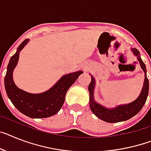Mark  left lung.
I'll return each mask as SVG.
<instances>
[{"label": "left lung", "instance_id": "left-lung-1", "mask_svg": "<svg viewBox=\"0 0 151 151\" xmlns=\"http://www.w3.org/2000/svg\"><path fill=\"white\" fill-rule=\"evenodd\" d=\"M132 50L134 54L137 56V60L140 62V67L145 73V80L142 91L140 96L135 101H133L132 103L118 106L114 109H107L97 104L93 101V88L95 81L93 76H91V82L88 86V91L90 93V107L91 111L102 121L108 123H117L127 121L139 113L146 102L149 92V81L147 78L146 66L140 58V52L136 48L133 49Z\"/></svg>", "mask_w": 151, "mask_h": 151}]
</instances>
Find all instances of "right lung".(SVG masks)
Returning a JSON list of instances; mask_svg holds the SVG:
<instances>
[{
  "label": "right lung",
  "instance_id": "1",
  "mask_svg": "<svg viewBox=\"0 0 151 151\" xmlns=\"http://www.w3.org/2000/svg\"><path fill=\"white\" fill-rule=\"evenodd\" d=\"M28 40L25 39L10 59L4 78L5 89L14 106L20 112L31 118L49 117L60 111L64 103L67 91L83 72L63 76L54 87L42 93L34 94L19 89L14 83L12 73L18 61L19 53Z\"/></svg>",
  "mask_w": 151,
  "mask_h": 151
}]
</instances>
